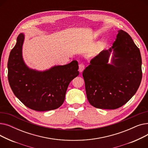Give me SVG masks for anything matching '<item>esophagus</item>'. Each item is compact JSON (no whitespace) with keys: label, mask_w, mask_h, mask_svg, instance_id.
Here are the masks:
<instances>
[{"label":"esophagus","mask_w":148,"mask_h":148,"mask_svg":"<svg viewBox=\"0 0 148 148\" xmlns=\"http://www.w3.org/2000/svg\"><path fill=\"white\" fill-rule=\"evenodd\" d=\"M84 69V65L83 64H80L79 65V71L82 73L83 72V71Z\"/></svg>","instance_id":"esophagus-1"}]
</instances>
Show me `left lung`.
Masks as SVG:
<instances>
[{
    "mask_svg": "<svg viewBox=\"0 0 148 148\" xmlns=\"http://www.w3.org/2000/svg\"><path fill=\"white\" fill-rule=\"evenodd\" d=\"M118 32L112 47L93 58L83 72L88 101L96 108L113 110L122 106L134 95L141 83L140 50L128 34Z\"/></svg>",
    "mask_w": 148,
    "mask_h": 148,
    "instance_id": "obj_1",
    "label": "left lung"
}]
</instances>
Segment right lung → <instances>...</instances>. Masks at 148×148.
<instances>
[{
    "instance_id": "obj_1",
    "label": "right lung",
    "mask_w": 148,
    "mask_h": 148,
    "mask_svg": "<svg viewBox=\"0 0 148 148\" xmlns=\"http://www.w3.org/2000/svg\"><path fill=\"white\" fill-rule=\"evenodd\" d=\"M25 35L21 33L8 62V81L20 101L36 111L56 109L63 104L69 83L78 76V62L55 65L45 71L29 68L23 58Z\"/></svg>"
}]
</instances>
